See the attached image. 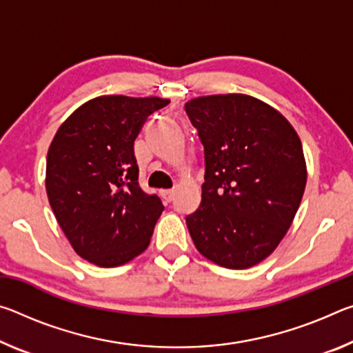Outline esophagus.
I'll list each match as a JSON object with an SVG mask.
<instances>
[{
  "instance_id": "34e87169",
  "label": "esophagus",
  "mask_w": 353,
  "mask_h": 353,
  "mask_svg": "<svg viewBox=\"0 0 353 353\" xmlns=\"http://www.w3.org/2000/svg\"><path fill=\"white\" fill-rule=\"evenodd\" d=\"M162 196H163L165 201L171 202L172 199H174V196H176V190H163L162 191Z\"/></svg>"
}]
</instances>
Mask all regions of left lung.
I'll use <instances>...</instances> for the list:
<instances>
[{
  "label": "left lung",
  "mask_w": 353,
  "mask_h": 353,
  "mask_svg": "<svg viewBox=\"0 0 353 353\" xmlns=\"http://www.w3.org/2000/svg\"><path fill=\"white\" fill-rule=\"evenodd\" d=\"M205 149L199 210L187 218L196 249L227 270L268 259L294 221L307 163L294 128L250 94H208L185 104Z\"/></svg>",
  "instance_id": "obj_1"
}]
</instances>
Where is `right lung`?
Masks as SVG:
<instances>
[{
  "label": "right lung",
  "mask_w": 353,
  "mask_h": 353,
  "mask_svg": "<svg viewBox=\"0 0 353 353\" xmlns=\"http://www.w3.org/2000/svg\"><path fill=\"white\" fill-rule=\"evenodd\" d=\"M170 99L104 94L71 113L46 157V194L71 248L99 268L145 252L163 212L139 185L134 141L148 115Z\"/></svg>",
  "instance_id": "add662e5"
}]
</instances>
